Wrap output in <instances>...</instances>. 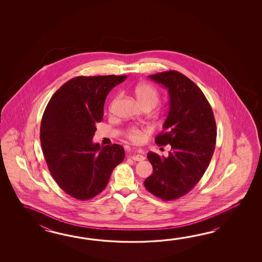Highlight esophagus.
I'll use <instances>...</instances> for the list:
<instances>
[{
	"label": "esophagus",
	"instance_id": "1",
	"mask_svg": "<svg viewBox=\"0 0 262 262\" xmlns=\"http://www.w3.org/2000/svg\"><path fill=\"white\" fill-rule=\"evenodd\" d=\"M132 159H133L134 161L141 162L145 160V156H142V155H139V154H137V155L135 154V155L132 156Z\"/></svg>",
	"mask_w": 262,
	"mask_h": 262
}]
</instances>
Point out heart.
Instances as JSON below:
<instances>
[{"mask_svg":"<svg viewBox=\"0 0 262 262\" xmlns=\"http://www.w3.org/2000/svg\"><path fill=\"white\" fill-rule=\"evenodd\" d=\"M134 93L139 101V104L143 106H150L152 108L159 101V93L151 84L141 82L134 89ZM116 101H113L112 104ZM124 134L127 139L133 142H140L143 139V131L136 125H130L124 130Z\"/></svg>","mask_w":262,"mask_h":262,"instance_id":"obj_1","label":"heart"}]
</instances>
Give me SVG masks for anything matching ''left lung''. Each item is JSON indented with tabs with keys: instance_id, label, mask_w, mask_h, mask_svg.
I'll return each mask as SVG.
<instances>
[{
	"instance_id": "1",
	"label": "left lung",
	"mask_w": 262,
	"mask_h": 262,
	"mask_svg": "<svg viewBox=\"0 0 262 262\" xmlns=\"http://www.w3.org/2000/svg\"><path fill=\"white\" fill-rule=\"evenodd\" d=\"M149 78L167 88L169 112L156 144H170L168 156L149 151L152 174L144 186L163 201H173L194 188L206 171L216 143V124L204 94L178 71H166Z\"/></svg>"
}]
</instances>
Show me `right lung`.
Returning a JSON list of instances; mask_svg holds the SVG:
<instances>
[{"label":"right lung","instance_id":"obj_1","mask_svg":"<svg viewBox=\"0 0 262 262\" xmlns=\"http://www.w3.org/2000/svg\"><path fill=\"white\" fill-rule=\"evenodd\" d=\"M127 76L77 77L50 98L45 110L40 140L52 178L67 194L79 201L95 198L124 159L121 145L94 143L95 124L104 115L106 95Z\"/></svg>","mask_w":262,"mask_h":262}]
</instances>
